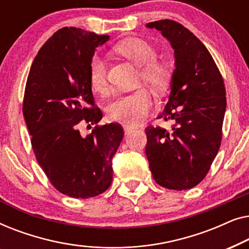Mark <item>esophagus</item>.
Instances as JSON below:
<instances>
[{"label":"esophagus","mask_w":249,"mask_h":249,"mask_svg":"<svg viewBox=\"0 0 249 249\" xmlns=\"http://www.w3.org/2000/svg\"><path fill=\"white\" fill-rule=\"evenodd\" d=\"M132 130H134V127H131V125H124V134L127 135V134H129V132H131Z\"/></svg>","instance_id":"obj_1"}]
</instances>
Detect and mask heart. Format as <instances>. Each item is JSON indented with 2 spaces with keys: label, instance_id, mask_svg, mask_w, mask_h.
Masks as SVG:
<instances>
[{
  "label": "heart",
  "instance_id": "1",
  "mask_svg": "<svg viewBox=\"0 0 249 249\" xmlns=\"http://www.w3.org/2000/svg\"><path fill=\"white\" fill-rule=\"evenodd\" d=\"M115 50L130 60L136 66L142 67L141 77L146 84L155 89L165 88L170 78V69L164 62L156 60L158 51L146 39L131 37L122 40ZM89 79L91 87L98 93L107 89V61L100 54L91 57L89 64ZM153 105L152 95L144 88L120 95L108 103L107 118L111 121L127 124H137L145 120Z\"/></svg>",
  "mask_w": 249,
  "mask_h": 249
}]
</instances>
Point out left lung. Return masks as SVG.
Returning <instances> with one entry per match:
<instances>
[{
    "mask_svg": "<svg viewBox=\"0 0 249 249\" xmlns=\"http://www.w3.org/2000/svg\"><path fill=\"white\" fill-rule=\"evenodd\" d=\"M175 50L171 91L158 119L171 121L166 130L146 128L153 178L168 189L186 190L202 181L219 152L227 107L226 87L212 55L194 34L173 20L148 22Z\"/></svg>",
    "mask_w": 249,
    "mask_h": 249,
    "instance_id": "8db88e82",
    "label": "left lung"
}]
</instances>
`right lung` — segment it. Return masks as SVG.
<instances>
[{
  "label": "right lung",
  "mask_w": 249,
  "mask_h": 249,
  "mask_svg": "<svg viewBox=\"0 0 249 249\" xmlns=\"http://www.w3.org/2000/svg\"><path fill=\"white\" fill-rule=\"evenodd\" d=\"M110 39L74 27L57 30L38 51L27 78L22 112L36 160L60 193L90 198L113 178L111 160L124 138L118 124L96 125L86 137L80 122L103 118L95 107L89 64L97 46Z\"/></svg>",
  "instance_id": "1"
}]
</instances>
